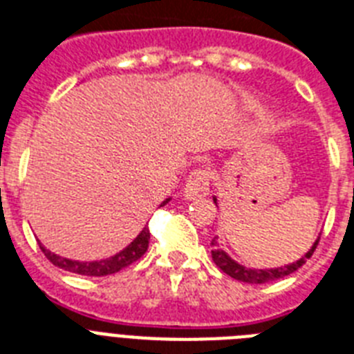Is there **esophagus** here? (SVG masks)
I'll return each mask as SVG.
<instances>
[{
  "instance_id": "esophagus-1",
  "label": "esophagus",
  "mask_w": 354,
  "mask_h": 354,
  "mask_svg": "<svg viewBox=\"0 0 354 354\" xmlns=\"http://www.w3.org/2000/svg\"><path fill=\"white\" fill-rule=\"evenodd\" d=\"M209 171H194L187 180L185 187H183V196L187 200H198V198H205L209 194Z\"/></svg>"
}]
</instances>
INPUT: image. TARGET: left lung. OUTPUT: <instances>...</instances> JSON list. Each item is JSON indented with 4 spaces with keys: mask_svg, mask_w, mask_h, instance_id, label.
I'll return each mask as SVG.
<instances>
[{
    "mask_svg": "<svg viewBox=\"0 0 354 354\" xmlns=\"http://www.w3.org/2000/svg\"><path fill=\"white\" fill-rule=\"evenodd\" d=\"M212 202L216 203L218 207L216 196H212ZM318 242H320V234H318V238L315 240L311 249H309L304 257L297 258V261H292V263H287V266H280V267H271V269H254V267H247L243 266V263H240V261H236L234 258H231V254H227L222 247H220L218 236L212 238L211 257L212 260H214V263H216V266L225 272V274L234 278V280L245 281V283H267V281L280 280V278L298 271V269L306 263L307 258H311V254L315 252V249H317Z\"/></svg>",
    "mask_w": 354,
    "mask_h": 354,
    "instance_id": "obj_1",
    "label": "left lung"
}]
</instances>
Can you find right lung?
<instances>
[{
  "mask_svg": "<svg viewBox=\"0 0 354 354\" xmlns=\"http://www.w3.org/2000/svg\"><path fill=\"white\" fill-rule=\"evenodd\" d=\"M171 202V196L165 198L160 207L167 205ZM149 238H151V232H149V227L145 225L140 231L134 240L129 243L127 247H123L122 251L112 254L109 258H103V260H93V261H80V260H71V258H63L56 252H50L47 247L39 242V249L43 251V254L48 258V261H53L54 266L62 267L65 271L76 272V274H83V277H105V274H112V272L122 271L123 267L131 266L132 261H136L138 258H142L145 254L149 247Z\"/></svg>",
  "mask_w": 354,
  "mask_h": 354,
  "instance_id": "add662e5",
  "label": "right lung"
}]
</instances>
